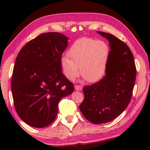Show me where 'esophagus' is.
Masks as SVG:
<instances>
[{
  "instance_id": "34e87169",
  "label": "esophagus",
  "mask_w": 150,
  "mask_h": 150,
  "mask_svg": "<svg viewBox=\"0 0 150 150\" xmlns=\"http://www.w3.org/2000/svg\"><path fill=\"white\" fill-rule=\"evenodd\" d=\"M75 89L76 91H81L83 89V87H82V86H81V85H75Z\"/></svg>"
}]
</instances>
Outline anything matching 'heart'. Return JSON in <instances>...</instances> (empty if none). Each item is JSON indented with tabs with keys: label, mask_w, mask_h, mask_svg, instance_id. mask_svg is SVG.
I'll list each match as a JSON object with an SVG mask.
<instances>
[{
	"label": "heart",
	"mask_w": 150,
	"mask_h": 150,
	"mask_svg": "<svg viewBox=\"0 0 150 150\" xmlns=\"http://www.w3.org/2000/svg\"><path fill=\"white\" fill-rule=\"evenodd\" d=\"M110 50L103 40L82 38L73 43L67 55L61 58L63 73L69 80H74L81 72L88 82L95 83L105 75L110 59Z\"/></svg>",
	"instance_id": "b5f03b06"
}]
</instances>
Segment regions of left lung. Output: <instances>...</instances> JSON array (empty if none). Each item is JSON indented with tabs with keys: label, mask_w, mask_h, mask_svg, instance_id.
<instances>
[{
	"label": "left lung",
	"mask_w": 150,
	"mask_h": 150,
	"mask_svg": "<svg viewBox=\"0 0 150 150\" xmlns=\"http://www.w3.org/2000/svg\"><path fill=\"white\" fill-rule=\"evenodd\" d=\"M97 33L109 42L108 68L102 79L83 88L85 98L79 108L87 120L98 124L115 119L128 106L135 84L136 69L132 53L125 43L108 33Z\"/></svg>",
	"instance_id": "obj_1"
}]
</instances>
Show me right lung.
Returning a JSON list of instances; mask_svg holds the SVG:
<instances>
[{"mask_svg": "<svg viewBox=\"0 0 150 150\" xmlns=\"http://www.w3.org/2000/svg\"><path fill=\"white\" fill-rule=\"evenodd\" d=\"M67 40L60 33H44L28 42L17 55L11 80L12 97L18 115L29 126H49L56 117L60 100L74 91L61 67Z\"/></svg>", "mask_w": 150, "mask_h": 150, "instance_id": "obj_1", "label": "right lung"}]
</instances>
